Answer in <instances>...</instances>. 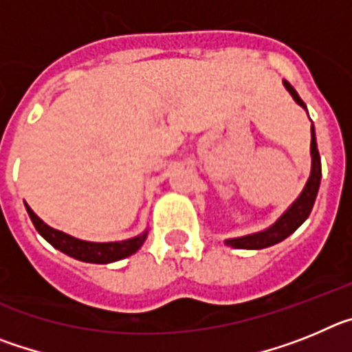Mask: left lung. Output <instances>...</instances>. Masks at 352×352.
<instances>
[{"mask_svg":"<svg viewBox=\"0 0 352 352\" xmlns=\"http://www.w3.org/2000/svg\"><path fill=\"white\" fill-rule=\"evenodd\" d=\"M284 88L287 89L289 95L292 96V100L296 102L300 107H303L307 111V105L301 100L300 95L296 93V89L292 88L287 80H284ZM309 114V111H307ZM310 157H312V167H310V176L305 183L303 190L298 195L296 201L284 211V213L278 217L275 223H272L270 227L263 229L259 232H252V234L238 236V238H229L226 239V245L232 248H243V250H261V248H268L273 245L284 241L287 236H291L292 232L296 231L298 227L309 219L310 211H312L314 203H316L317 192H319V185H321V157H319V149H317V141H316V129L314 125H310Z\"/></svg>","mask_w":352,"mask_h":352,"instance_id":"8db88e82","label":"left lung"}]
</instances>
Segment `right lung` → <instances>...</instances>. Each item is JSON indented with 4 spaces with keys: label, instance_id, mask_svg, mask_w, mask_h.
Masks as SVG:
<instances>
[{
    "label": "right lung",
    "instance_id": "obj_1",
    "mask_svg": "<svg viewBox=\"0 0 352 352\" xmlns=\"http://www.w3.org/2000/svg\"><path fill=\"white\" fill-rule=\"evenodd\" d=\"M26 210L28 214H30L31 222L35 226V229L45 241H49L52 247L58 248V250L63 252V254H67V256L74 257V259L77 261H82V263H116V261L125 259V257L135 254V252L142 247L146 238H148V229H144L141 234L133 236V238L129 239H123V241H107V243L86 241V239L74 238V236L67 234V232L58 231L54 227L47 226L40 217H36V213L31 210L30 206H26Z\"/></svg>",
    "mask_w": 352,
    "mask_h": 352
}]
</instances>
